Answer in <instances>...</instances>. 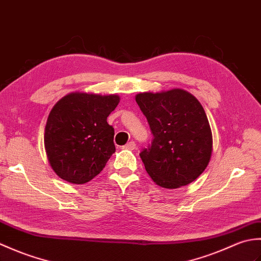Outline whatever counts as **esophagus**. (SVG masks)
<instances>
[{
    "mask_svg": "<svg viewBox=\"0 0 261 261\" xmlns=\"http://www.w3.org/2000/svg\"><path fill=\"white\" fill-rule=\"evenodd\" d=\"M124 148H125V149H129V150H134V149L136 148V142H135V141L127 142L126 145L124 146Z\"/></svg>",
    "mask_w": 261,
    "mask_h": 261,
    "instance_id": "34e87169",
    "label": "esophagus"
}]
</instances>
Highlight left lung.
<instances>
[{
	"label": "left lung",
	"mask_w": 261,
	"mask_h": 261,
	"mask_svg": "<svg viewBox=\"0 0 261 261\" xmlns=\"http://www.w3.org/2000/svg\"><path fill=\"white\" fill-rule=\"evenodd\" d=\"M153 136L140 158L149 176L165 188L185 186L207 167L212 132L207 116L195 96L175 88L136 96Z\"/></svg>",
	"instance_id": "left-lung-1"
}]
</instances>
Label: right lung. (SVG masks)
Masks as SVG:
<instances>
[{
  "label": "right lung",
  "mask_w": 261,
  "mask_h": 261,
  "mask_svg": "<svg viewBox=\"0 0 261 261\" xmlns=\"http://www.w3.org/2000/svg\"><path fill=\"white\" fill-rule=\"evenodd\" d=\"M118 95L71 93L53 108L45 129L47 157L60 178L84 184L97 176L115 151L108 116Z\"/></svg>",
  "instance_id": "right-lung-1"
}]
</instances>
